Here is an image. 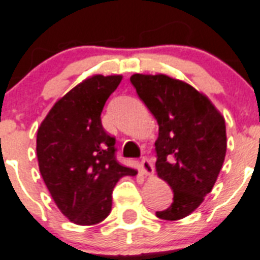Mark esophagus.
Listing matches in <instances>:
<instances>
[{"instance_id":"esophagus-1","label":"esophagus","mask_w":260,"mask_h":260,"mask_svg":"<svg viewBox=\"0 0 260 260\" xmlns=\"http://www.w3.org/2000/svg\"><path fill=\"white\" fill-rule=\"evenodd\" d=\"M141 171H142L143 175H146V177H151L154 174V167H153V164L150 162V159H147V158H143L142 160H141Z\"/></svg>"}]
</instances>
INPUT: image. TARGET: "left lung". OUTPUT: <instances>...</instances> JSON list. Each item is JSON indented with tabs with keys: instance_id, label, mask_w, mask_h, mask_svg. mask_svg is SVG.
I'll list each match as a JSON object with an SVG mask.
<instances>
[{
	"instance_id": "1",
	"label": "left lung",
	"mask_w": 260,
	"mask_h": 260,
	"mask_svg": "<svg viewBox=\"0 0 260 260\" xmlns=\"http://www.w3.org/2000/svg\"><path fill=\"white\" fill-rule=\"evenodd\" d=\"M130 81L158 122L155 170L174 192L173 203L156 216L183 219L219 175L227 149L224 118L209 96L181 79L137 73Z\"/></svg>"
}]
</instances>
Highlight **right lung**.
<instances>
[{"label":"right lung","mask_w":260,"mask_h":260,"mask_svg":"<svg viewBox=\"0 0 260 260\" xmlns=\"http://www.w3.org/2000/svg\"><path fill=\"white\" fill-rule=\"evenodd\" d=\"M122 76L93 74L53 105L37 132L40 173L59 211L91 226L111 211V192L122 177L138 171L115 159V139L101 122L107 98Z\"/></svg>","instance_id":"add662e5"}]
</instances>
